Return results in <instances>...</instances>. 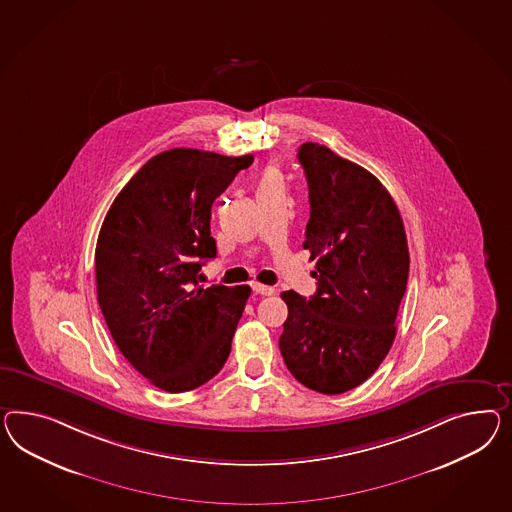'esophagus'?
<instances>
[{
    "instance_id": "obj_1",
    "label": "esophagus",
    "mask_w": 512,
    "mask_h": 512,
    "mask_svg": "<svg viewBox=\"0 0 512 512\" xmlns=\"http://www.w3.org/2000/svg\"><path fill=\"white\" fill-rule=\"evenodd\" d=\"M253 292L255 294H261V296H272L274 292H276V289L274 287H268V285H261V283H253Z\"/></svg>"
}]
</instances>
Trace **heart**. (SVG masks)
<instances>
[{
  "instance_id": "b5f03b06",
  "label": "heart",
  "mask_w": 512,
  "mask_h": 512,
  "mask_svg": "<svg viewBox=\"0 0 512 512\" xmlns=\"http://www.w3.org/2000/svg\"><path fill=\"white\" fill-rule=\"evenodd\" d=\"M270 184H281V175L277 171L276 167H266L261 180H259V188L263 186H270Z\"/></svg>"
}]
</instances>
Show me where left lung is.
Returning <instances> with one entry per match:
<instances>
[{"mask_svg": "<svg viewBox=\"0 0 512 512\" xmlns=\"http://www.w3.org/2000/svg\"><path fill=\"white\" fill-rule=\"evenodd\" d=\"M298 160L317 292H281L289 317L279 350L300 384L339 395L363 384L393 345L410 255L401 212L373 173L318 143H304Z\"/></svg>", "mask_w": 512, "mask_h": 512, "instance_id": "8db88e82", "label": "left lung"}]
</instances>
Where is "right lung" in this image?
Instances as JSON below:
<instances>
[{"mask_svg":"<svg viewBox=\"0 0 512 512\" xmlns=\"http://www.w3.org/2000/svg\"><path fill=\"white\" fill-rule=\"evenodd\" d=\"M253 156L171 149L115 197L95 251L98 305L115 345L152 386H203L229 358L251 289L199 287L216 257L210 208Z\"/></svg>","mask_w":512,"mask_h":512,"instance_id":"obj_1","label":"right lung"}]
</instances>
